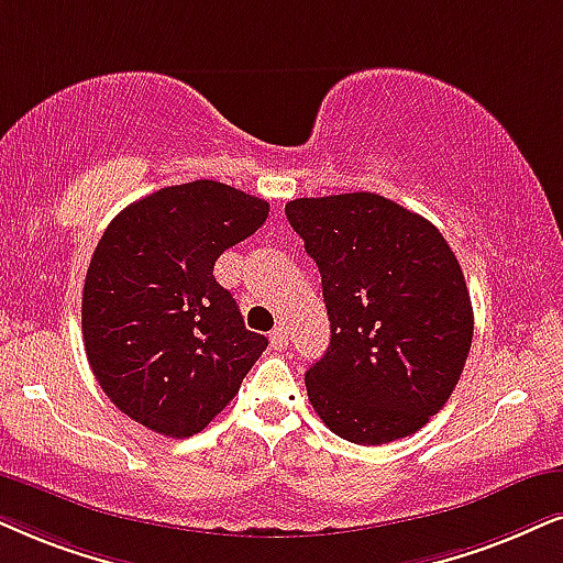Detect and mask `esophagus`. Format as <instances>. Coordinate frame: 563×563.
<instances>
[{
	"mask_svg": "<svg viewBox=\"0 0 563 563\" xmlns=\"http://www.w3.org/2000/svg\"><path fill=\"white\" fill-rule=\"evenodd\" d=\"M269 343H273L275 351H283V347H288V330H286V327H275L273 334H269Z\"/></svg>",
	"mask_w": 563,
	"mask_h": 563,
	"instance_id": "1",
	"label": "esophagus"
}]
</instances>
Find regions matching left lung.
I'll return each instance as SVG.
<instances>
[{
    "label": "left lung",
    "instance_id": "obj_1",
    "mask_svg": "<svg viewBox=\"0 0 563 563\" xmlns=\"http://www.w3.org/2000/svg\"><path fill=\"white\" fill-rule=\"evenodd\" d=\"M317 262L330 345L306 372L327 429L376 446L444 408L473 343L465 275L437 225L393 199L301 197L286 205Z\"/></svg>",
    "mask_w": 563,
    "mask_h": 563
}]
</instances>
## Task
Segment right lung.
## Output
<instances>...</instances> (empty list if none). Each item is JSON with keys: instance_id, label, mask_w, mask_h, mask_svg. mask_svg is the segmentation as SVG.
<instances>
[{"instance_id": "1", "label": "right lung", "mask_w": 563, "mask_h": 563, "mask_svg": "<svg viewBox=\"0 0 563 563\" xmlns=\"http://www.w3.org/2000/svg\"><path fill=\"white\" fill-rule=\"evenodd\" d=\"M265 199L199 179L137 199L111 220L82 290L90 368L124 416L163 437L199 433L267 347L212 275L267 220Z\"/></svg>"}]
</instances>
